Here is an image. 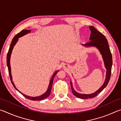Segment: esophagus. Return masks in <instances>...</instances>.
I'll use <instances>...</instances> for the list:
<instances>
[{
    "label": "esophagus",
    "instance_id": "obj_1",
    "mask_svg": "<svg viewBox=\"0 0 121 121\" xmlns=\"http://www.w3.org/2000/svg\"><path fill=\"white\" fill-rule=\"evenodd\" d=\"M64 67H65V66H64Z\"/></svg>",
    "mask_w": 121,
    "mask_h": 121
}]
</instances>
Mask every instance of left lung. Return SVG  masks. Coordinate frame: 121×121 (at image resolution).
Returning <instances> with one entry per match:
<instances>
[{
  "label": "left lung",
  "instance_id": "left-lung-1",
  "mask_svg": "<svg viewBox=\"0 0 121 121\" xmlns=\"http://www.w3.org/2000/svg\"><path fill=\"white\" fill-rule=\"evenodd\" d=\"M89 28L91 32V35H90V42L86 44H82V46L86 47V48L95 47L99 50L100 54L102 56L105 68L106 69V78L101 86L95 92L91 94H83L77 92L73 89V83L70 81L71 91H72L73 95L77 98H81V99H88V98L96 97L98 94L100 93L105 89L109 81L112 64V56L111 52H110L109 45H108V41L105 36L101 32L98 31L94 26H89Z\"/></svg>",
  "mask_w": 121,
  "mask_h": 121
}]
</instances>
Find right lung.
Listing matches in <instances>:
<instances>
[{"mask_svg":"<svg viewBox=\"0 0 121 121\" xmlns=\"http://www.w3.org/2000/svg\"><path fill=\"white\" fill-rule=\"evenodd\" d=\"M31 30H22V31L20 32H19V34L16 35L15 37H14L13 38V39H12L11 44V45H10L9 52H8L7 56V67H8V69H9V77H10V79H11V82L12 83V84H13V86L14 87V88H15V89L16 90H17V91H19L20 93H21L22 95H23L24 97H25L26 98H27V99H28L33 100V101H36V100H43L44 99H45V98H48V96L50 95L51 90H52L53 79H54V76H56V73H58V72L59 71V70H56L54 73H53L52 78L51 79V80L50 81V84H49V85H48V90H47V91L45 92L44 94H43V95H39V96H37V97H30V96L26 95H24V94H23V93H22L21 92H20L19 90H18L17 88L16 87L14 82L13 81H12L13 79H12V74H11V64H10V60H11V56L12 52V51H13V49L14 48V46L15 45L16 43L17 42L18 40H19V38L20 37H22L23 36H24L26 34L30 33V32H31Z\"/></svg>","mask_w":121,"mask_h":121,"instance_id":"obj_1","label":"right lung"}]
</instances>
